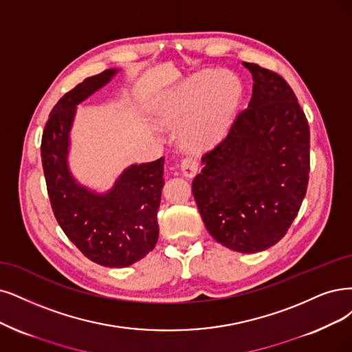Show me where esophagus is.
<instances>
[{"label": "esophagus", "mask_w": 352, "mask_h": 352, "mask_svg": "<svg viewBox=\"0 0 352 352\" xmlns=\"http://www.w3.org/2000/svg\"><path fill=\"white\" fill-rule=\"evenodd\" d=\"M181 171L186 177H192L199 171V162L192 156H186V158L181 161Z\"/></svg>", "instance_id": "obj_1"}]
</instances>
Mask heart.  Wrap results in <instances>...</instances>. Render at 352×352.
<instances>
[{
  "instance_id": "1",
  "label": "heart",
  "mask_w": 352,
  "mask_h": 352,
  "mask_svg": "<svg viewBox=\"0 0 352 352\" xmlns=\"http://www.w3.org/2000/svg\"><path fill=\"white\" fill-rule=\"evenodd\" d=\"M241 98V84L230 74L206 71L196 75L164 106V122L186 126L184 142L194 151L214 146L230 126Z\"/></svg>"
}]
</instances>
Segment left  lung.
<instances>
[{"label": "left lung", "instance_id": "1", "mask_svg": "<svg viewBox=\"0 0 352 352\" xmlns=\"http://www.w3.org/2000/svg\"><path fill=\"white\" fill-rule=\"evenodd\" d=\"M252 98L228 136L203 155L192 196L210 235L243 254L264 251L287 233L306 196L310 130L283 76L243 62Z\"/></svg>", "mask_w": 352, "mask_h": 352}]
</instances>
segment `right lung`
I'll return each mask as SVG.
<instances>
[{
	"label": "right lung",
	"instance_id": "right-lung-1",
	"mask_svg": "<svg viewBox=\"0 0 352 352\" xmlns=\"http://www.w3.org/2000/svg\"><path fill=\"white\" fill-rule=\"evenodd\" d=\"M116 72L106 69L87 78L56 102L43 130L41 151L50 206L65 235L93 263L122 268L139 261L158 242L156 214L164 187V156L130 165L104 194L78 184L68 166L76 106Z\"/></svg>",
	"mask_w": 352,
	"mask_h": 352
}]
</instances>
